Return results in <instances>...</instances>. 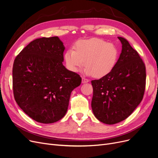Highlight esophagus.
<instances>
[{
  "label": "esophagus",
  "instance_id": "34e87169",
  "mask_svg": "<svg viewBox=\"0 0 158 158\" xmlns=\"http://www.w3.org/2000/svg\"><path fill=\"white\" fill-rule=\"evenodd\" d=\"M89 79H86V78H85V77H83L82 78V83H88L89 82Z\"/></svg>",
  "mask_w": 158,
  "mask_h": 158
}]
</instances>
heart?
<instances>
[{
	"mask_svg": "<svg viewBox=\"0 0 158 158\" xmlns=\"http://www.w3.org/2000/svg\"><path fill=\"white\" fill-rule=\"evenodd\" d=\"M119 50L116 46L99 38L79 40L75 50L69 48L64 54L68 68L77 72L85 64V74L100 78L111 72L118 61Z\"/></svg>",
	"mask_w": 158,
	"mask_h": 158,
	"instance_id": "b5f03b06",
	"label": "heart"
}]
</instances>
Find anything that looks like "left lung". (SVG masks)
<instances>
[{
	"label": "left lung",
	"instance_id": "obj_1",
	"mask_svg": "<svg viewBox=\"0 0 158 158\" xmlns=\"http://www.w3.org/2000/svg\"><path fill=\"white\" fill-rule=\"evenodd\" d=\"M122 44L119 58L109 74L91 83V107L96 118L108 125L125 120L143 98L146 67L139 53L127 39L118 37Z\"/></svg>",
	"mask_w": 158,
	"mask_h": 158
}]
</instances>
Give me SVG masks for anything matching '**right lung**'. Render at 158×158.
<instances>
[{"mask_svg": "<svg viewBox=\"0 0 158 158\" xmlns=\"http://www.w3.org/2000/svg\"><path fill=\"white\" fill-rule=\"evenodd\" d=\"M63 43L58 37L37 39L15 58L13 91L24 112L41 123H52L67 112L72 90L81 77L65 68Z\"/></svg>", "mask_w": 158, "mask_h": 158, "instance_id": "add662e5", "label": "right lung"}]
</instances>
